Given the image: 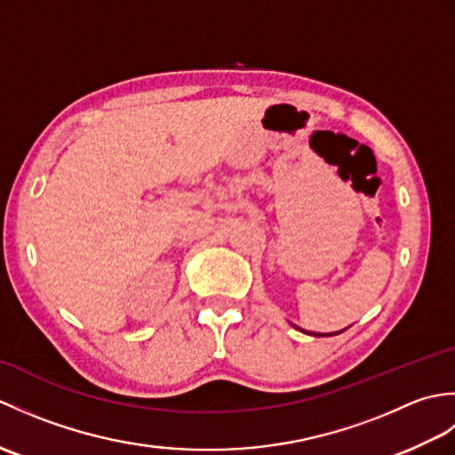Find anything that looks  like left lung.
Returning a JSON list of instances; mask_svg holds the SVG:
<instances>
[{"label": "left lung", "mask_w": 455, "mask_h": 455, "mask_svg": "<svg viewBox=\"0 0 455 455\" xmlns=\"http://www.w3.org/2000/svg\"><path fill=\"white\" fill-rule=\"evenodd\" d=\"M342 332V331H340ZM313 336H331V334H313Z\"/></svg>", "instance_id": "8db88e82"}]
</instances>
